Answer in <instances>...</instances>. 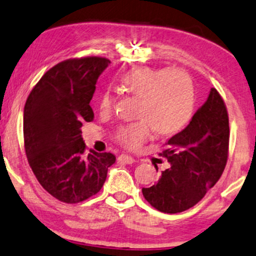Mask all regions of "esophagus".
Returning a JSON list of instances; mask_svg holds the SVG:
<instances>
[{"mask_svg": "<svg viewBox=\"0 0 256 256\" xmlns=\"http://www.w3.org/2000/svg\"><path fill=\"white\" fill-rule=\"evenodd\" d=\"M118 162H121V163H123V164H133L135 162V159L133 157H130V156L121 154L118 157Z\"/></svg>", "mask_w": 256, "mask_h": 256, "instance_id": "1", "label": "esophagus"}]
</instances>
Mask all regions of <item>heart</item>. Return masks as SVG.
I'll return each mask as SVG.
<instances>
[{"mask_svg":"<svg viewBox=\"0 0 256 256\" xmlns=\"http://www.w3.org/2000/svg\"><path fill=\"white\" fill-rule=\"evenodd\" d=\"M122 85L129 93L140 98V121L123 126L117 130V140L128 148H138L151 136L153 129L160 134H172L187 124L194 111L193 81L180 69L136 67L126 72ZM114 96L104 92L99 108L109 112Z\"/></svg>","mask_w":256,"mask_h":256,"instance_id":"b5f03b06","label":"heart"}]
</instances>
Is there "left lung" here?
Listing matches in <instances>:
<instances>
[{
	"label": "left lung",
	"instance_id": "8db88e82",
	"mask_svg": "<svg viewBox=\"0 0 256 256\" xmlns=\"http://www.w3.org/2000/svg\"><path fill=\"white\" fill-rule=\"evenodd\" d=\"M229 136L226 108L217 90L211 88L187 127L165 142L160 156L170 166L152 187L142 188L144 198L164 213L183 212L196 205L223 174Z\"/></svg>",
	"mask_w": 256,
	"mask_h": 256
}]
</instances>
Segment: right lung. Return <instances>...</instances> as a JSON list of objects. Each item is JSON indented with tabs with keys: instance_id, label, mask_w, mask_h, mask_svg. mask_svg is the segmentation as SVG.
<instances>
[{
	"instance_id": "obj_1",
	"label": "right lung",
	"mask_w": 256,
	"mask_h": 256,
	"mask_svg": "<svg viewBox=\"0 0 256 256\" xmlns=\"http://www.w3.org/2000/svg\"><path fill=\"white\" fill-rule=\"evenodd\" d=\"M103 57L63 61L48 70L30 93L24 109V139L30 166L48 193L76 204L97 194L115 163L112 153H86L84 123L93 120L90 102Z\"/></svg>"
}]
</instances>
